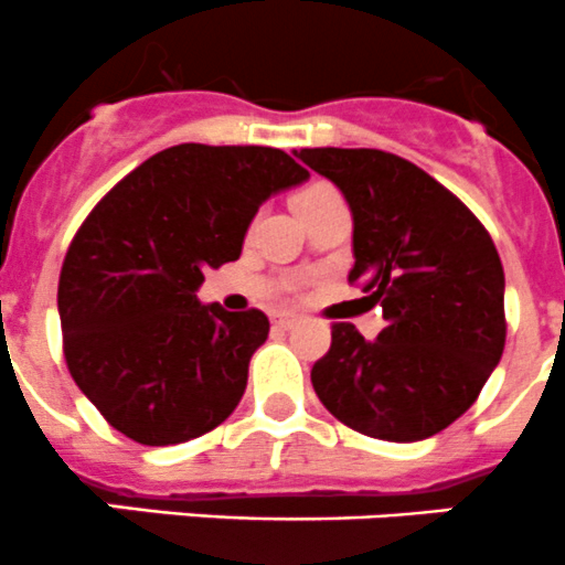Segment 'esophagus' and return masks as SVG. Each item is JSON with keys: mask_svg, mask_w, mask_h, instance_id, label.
<instances>
[{"mask_svg": "<svg viewBox=\"0 0 565 565\" xmlns=\"http://www.w3.org/2000/svg\"><path fill=\"white\" fill-rule=\"evenodd\" d=\"M296 321H299V316H294V312H277V316L271 318V323H275L277 329H290Z\"/></svg>", "mask_w": 565, "mask_h": 565, "instance_id": "obj_1", "label": "esophagus"}]
</instances>
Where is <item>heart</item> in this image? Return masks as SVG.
<instances>
[{"mask_svg": "<svg viewBox=\"0 0 565 565\" xmlns=\"http://www.w3.org/2000/svg\"><path fill=\"white\" fill-rule=\"evenodd\" d=\"M332 192H334V189L329 186V183L316 181V183H310V186H305L299 194H296L294 205L301 203V200H316V198H323V194H332Z\"/></svg>", "mask_w": 565, "mask_h": 565, "instance_id": "obj_1", "label": "heart"}]
</instances>
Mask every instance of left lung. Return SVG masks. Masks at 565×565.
<instances>
[{
    "mask_svg": "<svg viewBox=\"0 0 565 565\" xmlns=\"http://www.w3.org/2000/svg\"><path fill=\"white\" fill-rule=\"evenodd\" d=\"M343 192L354 269L387 327L334 323L312 365L321 404L354 431L417 443L465 415L505 349V275L494 242L454 192L373 148L294 150Z\"/></svg>",
    "mask_w": 565,
    "mask_h": 565,
    "instance_id": "left-lung-1",
    "label": "left lung"
}]
</instances>
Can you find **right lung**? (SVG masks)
<instances>
[{
    "mask_svg": "<svg viewBox=\"0 0 565 565\" xmlns=\"http://www.w3.org/2000/svg\"><path fill=\"white\" fill-rule=\"evenodd\" d=\"M307 178L285 150L186 142L142 161L82 222L60 271L63 351L111 428L161 448L231 417L269 318L200 305L198 288L238 260L260 205Z\"/></svg>",
    "mask_w": 565,
    "mask_h": 565,
    "instance_id": "obj_1",
    "label": "right lung"
}]
</instances>
